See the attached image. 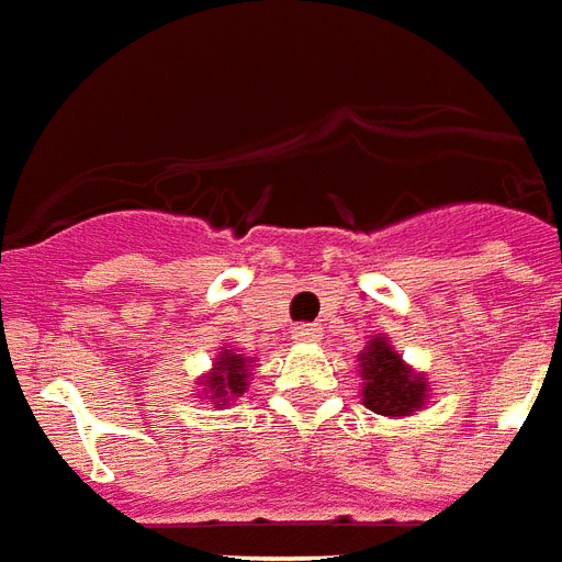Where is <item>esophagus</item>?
Here are the masks:
<instances>
[{
	"label": "esophagus",
	"instance_id": "obj_1",
	"mask_svg": "<svg viewBox=\"0 0 562 562\" xmlns=\"http://www.w3.org/2000/svg\"><path fill=\"white\" fill-rule=\"evenodd\" d=\"M293 341L299 344H314L321 341V326H314V323H302L293 329Z\"/></svg>",
	"mask_w": 562,
	"mask_h": 562
}]
</instances>
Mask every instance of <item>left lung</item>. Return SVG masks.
Returning a JSON list of instances; mask_svg holds the SVG:
<instances>
[{
  "label": "left lung",
  "mask_w": 562,
  "mask_h": 562,
  "mask_svg": "<svg viewBox=\"0 0 562 562\" xmlns=\"http://www.w3.org/2000/svg\"><path fill=\"white\" fill-rule=\"evenodd\" d=\"M362 404L380 416H411L428 401V380L401 359L386 338H371L359 353Z\"/></svg>",
  "instance_id": "left-lung-1"
}]
</instances>
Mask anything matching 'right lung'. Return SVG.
<instances>
[{"label": "right lung", "instance_id": "right-lung-1", "mask_svg": "<svg viewBox=\"0 0 562 562\" xmlns=\"http://www.w3.org/2000/svg\"><path fill=\"white\" fill-rule=\"evenodd\" d=\"M254 359H245L241 353H233V350H221L218 359H215V368L209 371L206 380H203V392L209 398L215 401L218 407L231 404L233 398H239L241 392L248 389V374H251Z\"/></svg>", "mask_w": 562, "mask_h": 562}]
</instances>
